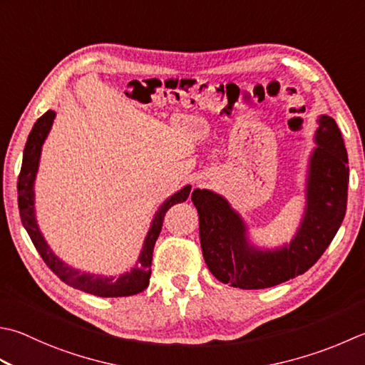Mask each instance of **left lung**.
Wrapping results in <instances>:
<instances>
[{
    "label": "left lung",
    "mask_w": 365,
    "mask_h": 365,
    "mask_svg": "<svg viewBox=\"0 0 365 365\" xmlns=\"http://www.w3.org/2000/svg\"><path fill=\"white\" fill-rule=\"evenodd\" d=\"M307 180V209L291 244L258 250L248 244L247 226L225 197L196 190L199 237L207 267L221 283L264 289L307 272L337 234L345 218L349 168L344 138L335 120L321 115Z\"/></svg>",
    "instance_id": "obj_1"
}]
</instances>
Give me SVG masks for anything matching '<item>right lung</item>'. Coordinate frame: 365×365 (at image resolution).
Masks as SVG:
<instances>
[{
    "instance_id": "obj_1",
    "label": "right lung",
    "mask_w": 365,
    "mask_h": 365,
    "mask_svg": "<svg viewBox=\"0 0 365 365\" xmlns=\"http://www.w3.org/2000/svg\"><path fill=\"white\" fill-rule=\"evenodd\" d=\"M53 118H55V112L47 110L44 115L36 120L33 130L30 135H28L26 145L24 150V161H21V169H20L19 182H17L19 210H20L21 223H24L25 230L33 242V245L36 247V250H38V253L41 255V258L44 259L48 269L52 270V272L58 277L61 282L69 284V287L88 292V294H95L101 297H125V296L138 294V292H142L148 287L150 274H152L153 247L161 232L164 215H166V212L174 204L187 201L191 187L187 185V187L182 188L180 191H177L175 195L166 199L158 209V212L155 213L152 226H150L148 234L144 242V247H142L138 264H135V267L131 270V272H126L118 278L78 272V270L69 267L68 264L60 261L52 253V250L48 248L44 237H42L38 223H36V218H34L33 185H34L36 173H38V166H39L41 148L50 131V126L53 123ZM192 195H195V191L191 192V197Z\"/></svg>"
}]
</instances>
